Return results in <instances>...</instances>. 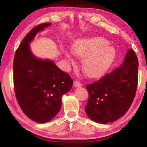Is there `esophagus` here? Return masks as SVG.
<instances>
[{
  "mask_svg": "<svg viewBox=\"0 0 147 147\" xmlns=\"http://www.w3.org/2000/svg\"><path fill=\"white\" fill-rule=\"evenodd\" d=\"M82 84L79 81H78V80H75L74 82V83H73V86H74V88H77V87H80V86H82Z\"/></svg>",
  "mask_w": 147,
  "mask_h": 147,
  "instance_id": "esophagus-1",
  "label": "esophagus"
}]
</instances>
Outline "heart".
Returning <instances> with one entry per match:
<instances>
[{"mask_svg": "<svg viewBox=\"0 0 147 147\" xmlns=\"http://www.w3.org/2000/svg\"><path fill=\"white\" fill-rule=\"evenodd\" d=\"M108 44L107 39L99 36L80 39L74 44V53L84 58L82 67L87 76L91 78L100 76L112 64L116 53ZM66 56L72 60L71 53H66Z\"/></svg>", "mask_w": 147, "mask_h": 147, "instance_id": "heart-1", "label": "heart"}]
</instances>
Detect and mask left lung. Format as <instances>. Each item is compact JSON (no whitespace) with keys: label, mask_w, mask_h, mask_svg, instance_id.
<instances>
[{"label":"left lung","mask_w":147,"mask_h":147,"mask_svg":"<svg viewBox=\"0 0 147 147\" xmlns=\"http://www.w3.org/2000/svg\"><path fill=\"white\" fill-rule=\"evenodd\" d=\"M138 59L130 49L120 67L98 81L88 84L89 98L85 111L96 123H112L123 117L135 97L138 81Z\"/></svg>","instance_id":"8db88e82"}]
</instances>
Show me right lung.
<instances>
[{"instance_id":"right-lung-1","label":"right lung","mask_w":147,"mask_h":147,"mask_svg":"<svg viewBox=\"0 0 147 147\" xmlns=\"http://www.w3.org/2000/svg\"><path fill=\"white\" fill-rule=\"evenodd\" d=\"M40 24L26 35L13 59V84L17 100L24 113L32 121L44 123L59 111L61 97L72 88L73 79L54 62L37 58L29 43L38 32L51 25Z\"/></svg>"}]
</instances>
